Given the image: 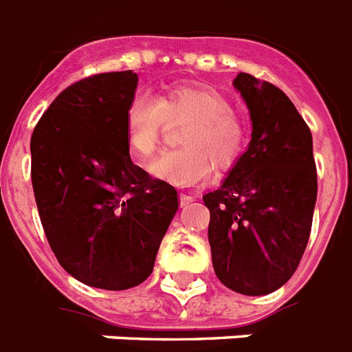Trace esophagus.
<instances>
[{"instance_id":"obj_1","label":"esophagus","mask_w":352,"mask_h":352,"mask_svg":"<svg viewBox=\"0 0 352 352\" xmlns=\"http://www.w3.org/2000/svg\"><path fill=\"white\" fill-rule=\"evenodd\" d=\"M194 199L196 198H194L192 194H184V192L179 194V205H189V204H192Z\"/></svg>"}]
</instances>
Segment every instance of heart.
<instances>
[{"mask_svg": "<svg viewBox=\"0 0 352 352\" xmlns=\"http://www.w3.org/2000/svg\"><path fill=\"white\" fill-rule=\"evenodd\" d=\"M182 132L184 148L168 151L153 163L151 173L173 185L201 184L212 162L230 168L245 148V127L232 103L221 92L201 85L170 87L160 98L136 94L125 112L131 153L138 160L154 158L170 123H187Z\"/></svg>", "mask_w": 352, "mask_h": 352, "instance_id": "obj_1", "label": "heart"}]
</instances>
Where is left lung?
<instances>
[{"label":"left lung","mask_w":352,"mask_h":352,"mask_svg":"<svg viewBox=\"0 0 352 352\" xmlns=\"http://www.w3.org/2000/svg\"><path fill=\"white\" fill-rule=\"evenodd\" d=\"M234 87L252 120V140L218 190L205 194L218 280L260 296L289 282L307 247L318 192L313 136L276 85L240 72Z\"/></svg>","instance_id":"1"}]
</instances>
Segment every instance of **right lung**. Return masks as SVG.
<instances>
[{
  "instance_id": "1",
  "label": "right lung",
  "mask_w": 352,
  "mask_h": 352,
  "mask_svg": "<svg viewBox=\"0 0 352 352\" xmlns=\"http://www.w3.org/2000/svg\"><path fill=\"white\" fill-rule=\"evenodd\" d=\"M138 74L103 72L67 87L34 127L30 176L60 265L85 285L145 282L178 210V192L134 165L125 112Z\"/></svg>"
}]
</instances>
